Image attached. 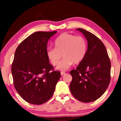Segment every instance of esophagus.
<instances>
[{
	"label": "esophagus",
	"instance_id": "obj_1",
	"mask_svg": "<svg viewBox=\"0 0 121 121\" xmlns=\"http://www.w3.org/2000/svg\"><path fill=\"white\" fill-rule=\"evenodd\" d=\"M65 71H61V75H63L64 74H65Z\"/></svg>",
	"mask_w": 121,
	"mask_h": 121
}]
</instances>
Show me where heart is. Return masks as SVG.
<instances>
[{"label": "heart", "mask_w": 121, "mask_h": 121, "mask_svg": "<svg viewBox=\"0 0 121 121\" xmlns=\"http://www.w3.org/2000/svg\"><path fill=\"white\" fill-rule=\"evenodd\" d=\"M54 45L55 48H48L46 56L51 64L57 65L63 54L64 58L58 66L61 70H67L73 63L81 62L86 54L87 42L81 36L63 33L55 40Z\"/></svg>", "instance_id": "1"}]
</instances>
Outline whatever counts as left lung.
Segmentation results:
<instances>
[{"label":"left lung","mask_w":121,"mask_h":121,"mask_svg":"<svg viewBox=\"0 0 121 121\" xmlns=\"http://www.w3.org/2000/svg\"><path fill=\"white\" fill-rule=\"evenodd\" d=\"M87 42L86 54L76 69L70 72V90L76 99L83 102L95 101L105 93L110 81L111 63L106 47L95 35L78 28Z\"/></svg>","instance_id":"8db88e82"}]
</instances>
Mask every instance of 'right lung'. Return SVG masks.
Instances as JSON below:
<instances>
[{
	"label": "right lung",
	"instance_id": "add662e5",
	"mask_svg": "<svg viewBox=\"0 0 121 121\" xmlns=\"http://www.w3.org/2000/svg\"><path fill=\"white\" fill-rule=\"evenodd\" d=\"M57 32L37 31L19 44L12 65L13 84L19 95L28 103L41 105L52 97L61 77L53 70L46 56L47 45Z\"/></svg>",
	"mask_w": 121,
	"mask_h": 121
}]
</instances>
